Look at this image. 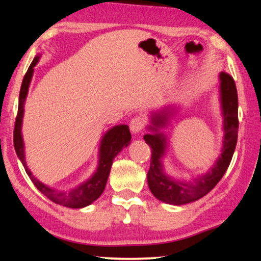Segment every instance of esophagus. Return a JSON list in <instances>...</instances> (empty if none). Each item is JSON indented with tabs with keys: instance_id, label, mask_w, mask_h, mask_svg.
<instances>
[{
	"instance_id": "1",
	"label": "esophagus",
	"mask_w": 261,
	"mask_h": 261,
	"mask_svg": "<svg viewBox=\"0 0 261 261\" xmlns=\"http://www.w3.org/2000/svg\"><path fill=\"white\" fill-rule=\"evenodd\" d=\"M145 126V120L143 117H134L130 121V130L132 134H139V132L144 129Z\"/></svg>"
}]
</instances>
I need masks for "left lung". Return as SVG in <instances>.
I'll return each mask as SVG.
<instances>
[{
    "label": "left lung",
    "mask_w": 261,
    "mask_h": 261,
    "mask_svg": "<svg viewBox=\"0 0 261 261\" xmlns=\"http://www.w3.org/2000/svg\"><path fill=\"white\" fill-rule=\"evenodd\" d=\"M219 100L222 116V148L216 161L204 174L192 179H179L166 173L163 159L168 153V136L163 131L170 124L176 113L174 105L163 106L153 110L149 116V131L144 136L152 148L151 167L147 173V183L156 199L169 205H185L206 196L222 176L226 174L235 152L238 132V98L235 82L226 72L219 74Z\"/></svg>",
    "instance_id": "left-lung-1"
}]
</instances>
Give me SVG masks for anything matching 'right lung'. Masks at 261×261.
Returning a JSON list of instances; mask_svg holds the SVG:
<instances>
[{
	"label": "right lung",
	"instance_id": "right-lung-1",
	"mask_svg": "<svg viewBox=\"0 0 261 261\" xmlns=\"http://www.w3.org/2000/svg\"><path fill=\"white\" fill-rule=\"evenodd\" d=\"M41 54L35 55L32 63L28 69V72L24 76L23 83H21L20 92H19V103H18V114H17L15 131H14V144L15 151L17 156L24 166L26 173L29 177L32 180L33 184L42 194L48 198V199L55 202L57 205H62L69 208H84L92 202H94L105 191L106 184L112 169V165L114 159L117 156L123 147H127L131 144V134L129 126L125 124L115 125L110 127L101 137L99 144V152H98V166L93 174L87 178L85 182L81 183L77 187L69 190H60L56 188L49 187L45 183H42L40 179H38L33 175L32 171L30 170L26 163L25 156V144L23 139V134H21V127H23V118H24V107L25 101L28 98L29 87L32 81L34 67L39 63Z\"/></svg>",
	"mask_w": 261,
	"mask_h": 261
}]
</instances>
